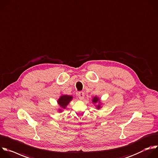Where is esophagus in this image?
Returning <instances> with one entry per match:
<instances>
[{"label":"esophagus","instance_id":"obj_1","mask_svg":"<svg viewBox=\"0 0 158 158\" xmlns=\"http://www.w3.org/2000/svg\"><path fill=\"white\" fill-rule=\"evenodd\" d=\"M78 96V98L80 100H83L84 98V97H85V93H84V92H82V91L79 92Z\"/></svg>","mask_w":158,"mask_h":158}]
</instances>
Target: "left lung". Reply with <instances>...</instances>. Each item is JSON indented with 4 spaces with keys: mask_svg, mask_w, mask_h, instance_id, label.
<instances>
[{
    "mask_svg": "<svg viewBox=\"0 0 158 158\" xmlns=\"http://www.w3.org/2000/svg\"><path fill=\"white\" fill-rule=\"evenodd\" d=\"M91 102L94 105V106H95L96 109L97 110H100L102 108L103 105V103H102V100H100V98L97 97V96H95V97H93V98L91 99Z\"/></svg>",
    "mask_w": 158,
    "mask_h": 158,
    "instance_id": "obj_1",
    "label": "left lung"
}]
</instances>
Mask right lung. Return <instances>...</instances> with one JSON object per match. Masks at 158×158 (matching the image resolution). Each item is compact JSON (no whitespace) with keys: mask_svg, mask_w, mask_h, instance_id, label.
<instances>
[{"mask_svg":"<svg viewBox=\"0 0 158 158\" xmlns=\"http://www.w3.org/2000/svg\"><path fill=\"white\" fill-rule=\"evenodd\" d=\"M73 97L72 95L62 94L57 100V103L59 106V108L57 110L58 112L61 113L65 109H66L68 105L73 100Z\"/></svg>","mask_w":158,"mask_h":158,"instance_id":"1","label":"right lung"}]
</instances>
